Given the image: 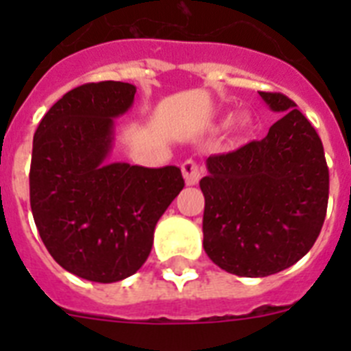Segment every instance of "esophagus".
Wrapping results in <instances>:
<instances>
[{"label":"esophagus","mask_w":351,"mask_h":351,"mask_svg":"<svg viewBox=\"0 0 351 351\" xmlns=\"http://www.w3.org/2000/svg\"><path fill=\"white\" fill-rule=\"evenodd\" d=\"M181 169H182V176H184V181L188 186H195L204 176V169L193 160H186L184 163H182Z\"/></svg>","instance_id":"obj_1"}]
</instances>
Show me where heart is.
Masks as SVG:
<instances>
[{
  "mask_svg": "<svg viewBox=\"0 0 351 351\" xmlns=\"http://www.w3.org/2000/svg\"><path fill=\"white\" fill-rule=\"evenodd\" d=\"M246 117H243V116H239V117H235L234 121H232V126H234V128H244V126H246Z\"/></svg>",
  "mask_w": 351,
  "mask_h": 351,
  "instance_id": "obj_1",
  "label": "heart"
}]
</instances>
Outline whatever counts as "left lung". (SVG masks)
I'll use <instances>...</instances> for the list:
<instances>
[{"label": "left lung", "mask_w": 351, "mask_h": 351, "mask_svg": "<svg viewBox=\"0 0 351 351\" xmlns=\"http://www.w3.org/2000/svg\"><path fill=\"white\" fill-rule=\"evenodd\" d=\"M283 112L267 137L207 158L204 250L218 267L265 278L299 262L320 235L328 202V169L316 130L295 101L260 91Z\"/></svg>", "instance_id": "left-lung-1"}]
</instances>
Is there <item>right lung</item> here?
<instances>
[{
    "instance_id": "obj_1",
    "label": "right lung",
    "mask_w": 351,
    "mask_h": 351,
    "mask_svg": "<svg viewBox=\"0 0 351 351\" xmlns=\"http://www.w3.org/2000/svg\"><path fill=\"white\" fill-rule=\"evenodd\" d=\"M135 93L116 80L79 86L49 108L33 137L29 202L40 237L64 271L95 283L144 265L158 219L184 188L178 167L107 161L114 119Z\"/></svg>"
}]
</instances>
